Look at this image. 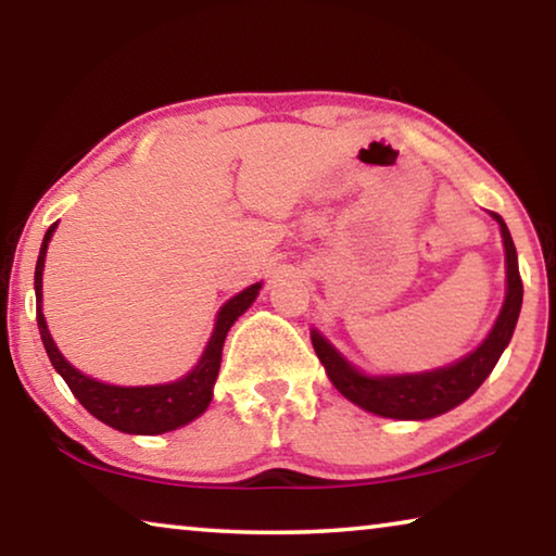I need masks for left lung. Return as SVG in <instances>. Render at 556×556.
Listing matches in <instances>:
<instances>
[{
	"mask_svg": "<svg viewBox=\"0 0 556 556\" xmlns=\"http://www.w3.org/2000/svg\"><path fill=\"white\" fill-rule=\"evenodd\" d=\"M492 217L500 223L502 240H505L507 296L495 326H492L490 337L484 339L482 346L475 349L470 356H465L453 366L438 368V371L374 378L364 376L358 368L351 366L319 331L312 333L314 351L324 364L326 374H329L331 383L337 386L351 403H356L364 410L376 413V416L383 418L426 420L455 408V405H460L465 399H470V395L480 389L484 378L492 374L502 351H505L509 339H513L517 316L519 309H522V277H519L513 235H509L505 219L497 213H492Z\"/></svg>",
	"mask_w": 556,
	"mask_h": 556,
	"instance_id": "obj_1",
	"label": "left lung"
}]
</instances>
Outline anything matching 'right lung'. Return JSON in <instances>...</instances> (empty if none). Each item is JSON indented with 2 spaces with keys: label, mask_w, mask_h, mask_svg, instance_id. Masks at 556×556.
I'll return each instance as SVG.
<instances>
[{
  "label": "right lung",
  "mask_w": 556,
  "mask_h": 556,
  "mask_svg": "<svg viewBox=\"0 0 556 556\" xmlns=\"http://www.w3.org/2000/svg\"><path fill=\"white\" fill-rule=\"evenodd\" d=\"M56 223L49 227L43 235L41 252L37 260V271H34V289H37V324L39 333L47 349L51 366L56 368L64 378L68 389L78 399V403L99 418L105 426L121 430V433H134V435H157L167 433L185 426V422L195 420L200 413L213 401V386L219 371V361H223V343L230 326L237 321V316L250 309V304L257 299L262 285L247 287L244 292L232 296L223 309L217 314L215 331L207 341V349L198 366L192 371L180 378L175 383L165 386H138V389H126V386H109L93 378L84 376L81 371L68 364V361L59 354L56 343L51 341V333L47 329L41 312V275H43V257H47V247L51 235H54Z\"/></svg>",
  "instance_id": "obj_1"
}]
</instances>
